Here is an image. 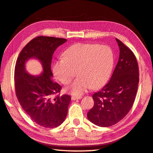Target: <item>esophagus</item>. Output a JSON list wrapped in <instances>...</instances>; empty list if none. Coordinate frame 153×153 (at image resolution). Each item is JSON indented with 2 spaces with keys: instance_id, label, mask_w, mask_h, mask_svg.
<instances>
[{
  "instance_id": "obj_1",
  "label": "esophagus",
  "mask_w": 153,
  "mask_h": 153,
  "mask_svg": "<svg viewBox=\"0 0 153 153\" xmlns=\"http://www.w3.org/2000/svg\"><path fill=\"white\" fill-rule=\"evenodd\" d=\"M82 98V96H80V95H78V96H74V95H72L71 96V100H79V99Z\"/></svg>"
}]
</instances>
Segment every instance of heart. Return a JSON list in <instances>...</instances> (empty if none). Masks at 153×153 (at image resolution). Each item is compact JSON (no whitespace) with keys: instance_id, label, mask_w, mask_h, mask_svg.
Returning <instances> with one entry per match:
<instances>
[{"instance_id":"obj_1","label":"heart","mask_w":153,"mask_h":153,"mask_svg":"<svg viewBox=\"0 0 153 153\" xmlns=\"http://www.w3.org/2000/svg\"><path fill=\"white\" fill-rule=\"evenodd\" d=\"M114 53L110 47L95 44L78 43L63 53V58L53 65L55 77L64 85L70 83L76 71L79 77L67 91L79 95L90 88L96 89L109 80L114 66Z\"/></svg>"}]
</instances>
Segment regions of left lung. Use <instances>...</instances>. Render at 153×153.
Here are the masks:
<instances>
[{"label": "left lung", "mask_w": 153, "mask_h": 153, "mask_svg": "<svg viewBox=\"0 0 153 153\" xmlns=\"http://www.w3.org/2000/svg\"><path fill=\"white\" fill-rule=\"evenodd\" d=\"M119 58L109 82L93 95L94 105L88 118L100 127L117 123L127 115L133 106L138 88V63L133 52L117 38Z\"/></svg>", "instance_id": "8db88e82"}]
</instances>
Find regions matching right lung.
Instances as JSON below:
<instances>
[{
  "instance_id": "1",
  "label": "right lung",
  "mask_w": 153,
  "mask_h": 153,
  "mask_svg": "<svg viewBox=\"0 0 153 153\" xmlns=\"http://www.w3.org/2000/svg\"><path fill=\"white\" fill-rule=\"evenodd\" d=\"M66 39L38 36L27 44L18 57L14 70L16 95L20 105L36 123L46 128L60 125L67 116L71 97L59 96L62 87L53 82L51 63L57 48ZM39 59L44 71L39 76L27 73L25 63L29 59Z\"/></svg>"
}]
</instances>
